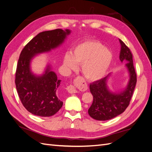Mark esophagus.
<instances>
[{
	"label": "esophagus",
	"mask_w": 152,
	"mask_h": 152,
	"mask_svg": "<svg viewBox=\"0 0 152 152\" xmlns=\"http://www.w3.org/2000/svg\"><path fill=\"white\" fill-rule=\"evenodd\" d=\"M67 91L69 93H71V94H73V93H77V91L75 89V88L74 87V86H72V85H70L67 87Z\"/></svg>",
	"instance_id": "1"
}]
</instances>
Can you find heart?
Listing matches in <instances>:
<instances>
[{
  "instance_id": "obj_1",
  "label": "heart",
  "mask_w": 152,
  "mask_h": 152,
  "mask_svg": "<svg viewBox=\"0 0 152 152\" xmlns=\"http://www.w3.org/2000/svg\"><path fill=\"white\" fill-rule=\"evenodd\" d=\"M113 54L98 41H88L77 46L72 54L66 53L63 66L68 70L82 65V72L87 80L97 81L106 75L112 65Z\"/></svg>"
}]
</instances>
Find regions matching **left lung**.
<instances>
[{
  "instance_id": "8db88e82",
  "label": "left lung",
  "mask_w": 152,
  "mask_h": 152,
  "mask_svg": "<svg viewBox=\"0 0 152 152\" xmlns=\"http://www.w3.org/2000/svg\"><path fill=\"white\" fill-rule=\"evenodd\" d=\"M121 49L119 58L121 62L126 61V67L129 79L126 87L118 92H112L108 87V80L111 73L103 79L90 84V91L93 102L88 110L89 115L97 121H108L123 113L129 104L136 84V73L133 65L130 49L119 39Z\"/></svg>"
}]
</instances>
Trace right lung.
Returning <instances> with one entry per match:
<instances>
[{"label":"right lung","instance_id":"1","mask_svg":"<svg viewBox=\"0 0 152 152\" xmlns=\"http://www.w3.org/2000/svg\"><path fill=\"white\" fill-rule=\"evenodd\" d=\"M71 30L56 29L40 32L23 49L18 59L15 84L18 94L24 107L37 116L50 117L63 106L56 93L60 85L56 73L48 65L43 74L35 75L30 64L36 55L48 53L61 45Z\"/></svg>","mask_w":152,"mask_h":152}]
</instances>
